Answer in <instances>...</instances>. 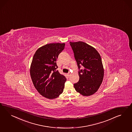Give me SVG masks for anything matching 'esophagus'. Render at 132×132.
<instances>
[{
	"label": "esophagus",
	"instance_id": "1",
	"mask_svg": "<svg viewBox=\"0 0 132 132\" xmlns=\"http://www.w3.org/2000/svg\"><path fill=\"white\" fill-rule=\"evenodd\" d=\"M71 73L70 72L68 73V74H67V76H68V77H70V76H71Z\"/></svg>",
	"mask_w": 132,
	"mask_h": 132
}]
</instances>
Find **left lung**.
I'll return each mask as SVG.
<instances>
[{
    "mask_svg": "<svg viewBox=\"0 0 132 132\" xmlns=\"http://www.w3.org/2000/svg\"><path fill=\"white\" fill-rule=\"evenodd\" d=\"M79 69V80L74 84L77 92L84 96H90L97 92L104 76L101 57L95 48L83 42H70Z\"/></svg>",
    "mask_w": 132,
    "mask_h": 132,
    "instance_id": "obj_1",
    "label": "left lung"
}]
</instances>
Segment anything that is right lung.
<instances>
[{
	"mask_svg": "<svg viewBox=\"0 0 132 132\" xmlns=\"http://www.w3.org/2000/svg\"><path fill=\"white\" fill-rule=\"evenodd\" d=\"M65 45H44L37 49L32 59L30 74L33 84L41 95L49 99L56 98L63 92L66 78L56 70V60Z\"/></svg>",
	"mask_w": 132,
	"mask_h": 132,
	"instance_id": "obj_1",
	"label": "right lung"
}]
</instances>
